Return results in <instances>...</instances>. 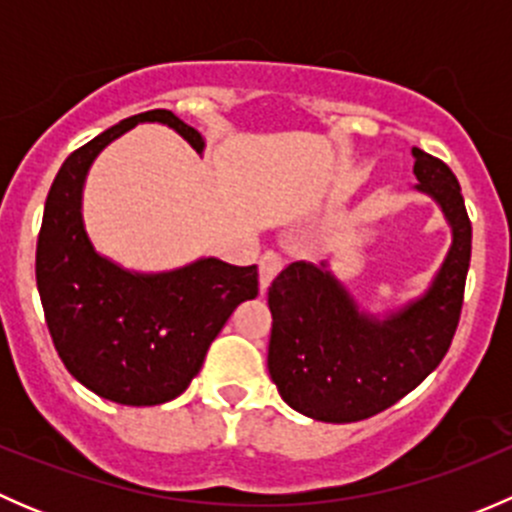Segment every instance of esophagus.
<instances>
[{
	"instance_id": "1",
	"label": "esophagus",
	"mask_w": 512,
	"mask_h": 512,
	"mask_svg": "<svg viewBox=\"0 0 512 512\" xmlns=\"http://www.w3.org/2000/svg\"><path fill=\"white\" fill-rule=\"evenodd\" d=\"M282 267H285V260H282L277 252L270 250V252H265V255L260 257V287H262V292H267V287H270L272 280L280 275Z\"/></svg>"
}]
</instances>
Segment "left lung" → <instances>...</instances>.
Listing matches in <instances>:
<instances>
[{
  "mask_svg": "<svg viewBox=\"0 0 512 512\" xmlns=\"http://www.w3.org/2000/svg\"><path fill=\"white\" fill-rule=\"evenodd\" d=\"M416 190L441 205L453 242L423 297L386 319L359 312L327 265L292 262L272 282L267 369L299 414L352 423L389 409L446 356L471 265V220L461 185L443 160L414 148Z\"/></svg>",
  "mask_w": 512,
  "mask_h": 512,
  "instance_id": "obj_1",
  "label": "left lung"
}]
</instances>
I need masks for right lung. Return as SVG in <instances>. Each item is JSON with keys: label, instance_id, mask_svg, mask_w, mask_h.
Segmentation results:
<instances>
[{"label": "right lung", "instance_id": "right-lung-1", "mask_svg": "<svg viewBox=\"0 0 512 512\" xmlns=\"http://www.w3.org/2000/svg\"><path fill=\"white\" fill-rule=\"evenodd\" d=\"M146 121L165 123L203 153V136L173 111L123 118L64 160L36 240V287L56 352L76 381L123 406H156L183 394L237 304L255 299L260 287L255 265L205 257L141 275L94 250L81 218L86 173L108 143Z\"/></svg>", "mask_w": 512, "mask_h": 512}]
</instances>
